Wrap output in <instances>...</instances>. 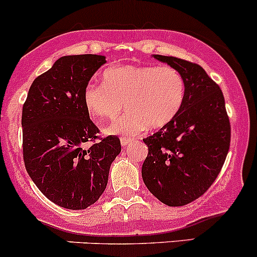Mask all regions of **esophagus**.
Returning <instances> with one entry per match:
<instances>
[{"label":"esophagus","mask_w":257,"mask_h":257,"mask_svg":"<svg viewBox=\"0 0 257 257\" xmlns=\"http://www.w3.org/2000/svg\"><path fill=\"white\" fill-rule=\"evenodd\" d=\"M131 142H132V140L128 139V137H121V145H122L123 147L127 146V145L131 144Z\"/></svg>","instance_id":"1"}]
</instances>
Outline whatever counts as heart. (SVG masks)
I'll use <instances>...</instances> for the list:
<instances>
[{"mask_svg": "<svg viewBox=\"0 0 257 257\" xmlns=\"http://www.w3.org/2000/svg\"><path fill=\"white\" fill-rule=\"evenodd\" d=\"M186 101V81L171 65H125L109 68L102 84L89 83L84 104L94 120H112L123 109L130 111L105 128L106 134L134 137L145 128L168 125Z\"/></svg>", "mask_w": 257, "mask_h": 257, "instance_id": "heart-1", "label": "heart"}]
</instances>
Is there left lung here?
Instances as JSON below:
<instances>
[{"label": "left lung", "mask_w": 257, "mask_h": 257, "mask_svg": "<svg viewBox=\"0 0 257 257\" xmlns=\"http://www.w3.org/2000/svg\"><path fill=\"white\" fill-rule=\"evenodd\" d=\"M153 57L181 71L186 101L172 122L144 139L148 155L142 178L160 202L182 207L202 197L220 173L231 127L223 91L200 65L176 57Z\"/></svg>", "instance_id": "obj_1"}]
</instances>
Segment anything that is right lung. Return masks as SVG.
<instances>
[{
  "label": "right lung",
  "instance_id": "obj_1",
  "mask_svg": "<svg viewBox=\"0 0 257 257\" xmlns=\"http://www.w3.org/2000/svg\"><path fill=\"white\" fill-rule=\"evenodd\" d=\"M105 62L96 54L59 58L34 79L23 104L26 169L38 189L65 209H86L99 199L121 152L118 137L99 136L84 104V90Z\"/></svg>",
  "mask_w": 257,
  "mask_h": 257
}]
</instances>
